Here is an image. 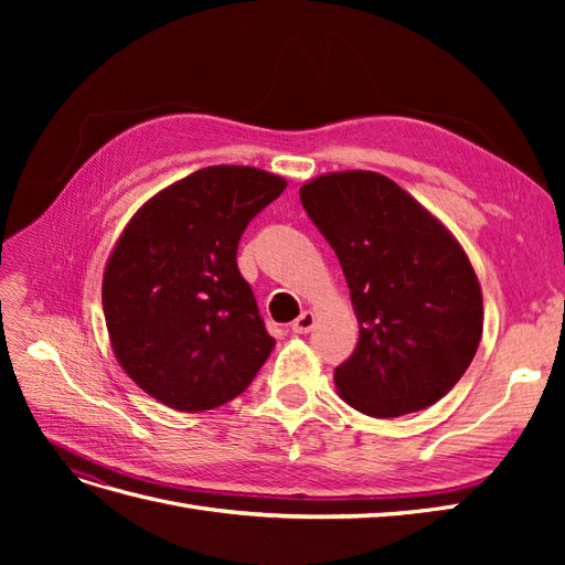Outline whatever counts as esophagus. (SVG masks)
Listing matches in <instances>:
<instances>
[{
	"label": "esophagus",
	"instance_id": "1",
	"mask_svg": "<svg viewBox=\"0 0 565 565\" xmlns=\"http://www.w3.org/2000/svg\"><path fill=\"white\" fill-rule=\"evenodd\" d=\"M316 328V313L313 311H301V316L292 322V332L306 334Z\"/></svg>",
	"mask_w": 565,
	"mask_h": 565
}]
</instances>
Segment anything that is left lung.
<instances>
[{"label": "left lung", "instance_id": "8db88e82", "mask_svg": "<svg viewBox=\"0 0 565 565\" xmlns=\"http://www.w3.org/2000/svg\"><path fill=\"white\" fill-rule=\"evenodd\" d=\"M299 195L337 254L358 318V347L334 370L337 393L372 417L434 405L483 334V292L465 247L377 172L320 174Z\"/></svg>", "mask_w": 565, "mask_h": 565}]
</instances>
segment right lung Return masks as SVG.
Returning a JSON list of instances; mask_svg holds the SVG:
<instances>
[{
	"mask_svg": "<svg viewBox=\"0 0 565 565\" xmlns=\"http://www.w3.org/2000/svg\"><path fill=\"white\" fill-rule=\"evenodd\" d=\"M287 188L256 167L214 164L143 202L104 268L110 347L150 398L202 413L233 401L273 337L237 270V241Z\"/></svg>",
	"mask_w": 565,
	"mask_h": 565,
	"instance_id": "add662e5",
	"label": "right lung"
}]
</instances>
